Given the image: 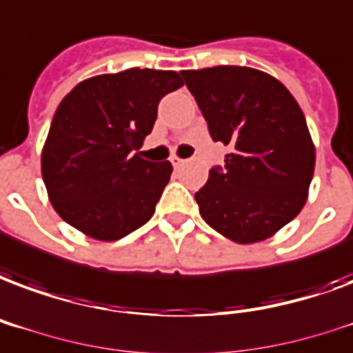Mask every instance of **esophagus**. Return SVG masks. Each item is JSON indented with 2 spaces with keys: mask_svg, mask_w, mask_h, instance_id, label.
<instances>
[{
  "mask_svg": "<svg viewBox=\"0 0 353 353\" xmlns=\"http://www.w3.org/2000/svg\"><path fill=\"white\" fill-rule=\"evenodd\" d=\"M171 163H173L174 167H180L186 163V160H182V158H179V156H171Z\"/></svg>",
  "mask_w": 353,
  "mask_h": 353,
  "instance_id": "esophagus-1",
  "label": "esophagus"
}]
</instances>
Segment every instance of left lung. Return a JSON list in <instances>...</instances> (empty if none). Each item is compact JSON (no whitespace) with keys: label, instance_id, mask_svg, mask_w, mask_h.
I'll return each mask as SVG.
<instances>
[{"label":"left lung","instance_id":"8db88e82","mask_svg":"<svg viewBox=\"0 0 353 353\" xmlns=\"http://www.w3.org/2000/svg\"><path fill=\"white\" fill-rule=\"evenodd\" d=\"M214 141L229 145L195 193L212 229L236 243L274 236L298 216L314 173L305 115L279 79L251 66L182 70Z\"/></svg>","mask_w":353,"mask_h":353}]
</instances>
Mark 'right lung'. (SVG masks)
Returning a JSON list of instances; mask_svg holds the SVG:
<instances>
[{
    "label": "right lung",
    "instance_id": "add662e5",
    "mask_svg": "<svg viewBox=\"0 0 353 353\" xmlns=\"http://www.w3.org/2000/svg\"><path fill=\"white\" fill-rule=\"evenodd\" d=\"M182 85L174 70L128 68L83 79L61 100L41 167L48 199L66 223L115 242L152 217L173 165L137 150L161 98Z\"/></svg>",
    "mask_w": 353,
    "mask_h": 353
}]
</instances>
